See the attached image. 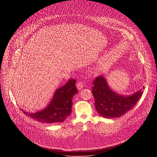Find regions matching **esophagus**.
Returning a JSON list of instances; mask_svg holds the SVG:
<instances>
[{
	"mask_svg": "<svg viewBox=\"0 0 157 157\" xmlns=\"http://www.w3.org/2000/svg\"><path fill=\"white\" fill-rule=\"evenodd\" d=\"M83 83L82 82H78L77 83V88L78 90H82L83 88Z\"/></svg>",
	"mask_w": 157,
	"mask_h": 157,
	"instance_id": "obj_1",
	"label": "esophagus"
}]
</instances>
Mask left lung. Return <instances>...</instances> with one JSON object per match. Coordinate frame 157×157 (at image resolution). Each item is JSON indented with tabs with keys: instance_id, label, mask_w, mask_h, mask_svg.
Returning <instances> with one entry per match:
<instances>
[{
	"instance_id": "1",
	"label": "left lung",
	"mask_w": 157,
	"mask_h": 157,
	"mask_svg": "<svg viewBox=\"0 0 157 157\" xmlns=\"http://www.w3.org/2000/svg\"><path fill=\"white\" fill-rule=\"evenodd\" d=\"M92 94L95 106L98 114L106 118L120 117L132 109L142 96L143 91L140 90L129 95H124L113 91L106 78L98 76L93 82Z\"/></svg>"
}]
</instances>
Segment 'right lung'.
<instances>
[{
	"label": "right lung",
	"mask_w": 157,
	"mask_h": 157,
	"mask_svg": "<svg viewBox=\"0 0 157 157\" xmlns=\"http://www.w3.org/2000/svg\"><path fill=\"white\" fill-rule=\"evenodd\" d=\"M76 80L70 79L64 85L56 90L49 105L42 110L35 113L24 111L31 118L42 123H57L63 122L70 115L72 98L78 90L75 86Z\"/></svg>",
	"instance_id": "right-lung-1"
}]
</instances>
